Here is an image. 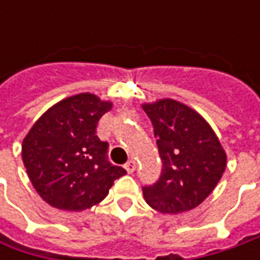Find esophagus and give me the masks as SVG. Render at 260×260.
<instances>
[{
	"label": "esophagus",
	"instance_id": "obj_1",
	"mask_svg": "<svg viewBox=\"0 0 260 260\" xmlns=\"http://www.w3.org/2000/svg\"><path fill=\"white\" fill-rule=\"evenodd\" d=\"M124 169L127 171V174H133V172L136 171V162H135V160H132V159H130V160H128V162H127V164L124 165Z\"/></svg>",
	"mask_w": 260,
	"mask_h": 260
}]
</instances>
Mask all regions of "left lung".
Masks as SVG:
<instances>
[{
	"label": "left lung",
	"instance_id": "obj_1",
	"mask_svg": "<svg viewBox=\"0 0 260 260\" xmlns=\"http://www.w3.org/2000/svg\"><path fill=\"white\" fill-rule=\"evenodd\" d=\"M153 128L162 172L143 188L147 204L162 214H179L213 192L227 165V155L213 127L184 103L162 98L142 105Z\"/></svg>",
	"mask_w": 260,
	"mask_h": 260
}]
</instances>
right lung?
<instances>
[{
	"instance_id": "right-lung-1",
	"label": "right lung",
	"mask_w": 260,
	"mask_h": 260,
	"mask_svg": "<svg viewBox=\"0 0 260 260\" xmlns=\"http://www.w3.org/2000/svg\"><path fill=\"white\" fill-rule=\"evenodd\" d=\"M111 108V101L91 92L71 95L45 111L25 135L23 164L49 205L63 211L91 208L125 175L107 160L108 143L95 135L100 118Z\"/></svg>"
}]
</instances>
